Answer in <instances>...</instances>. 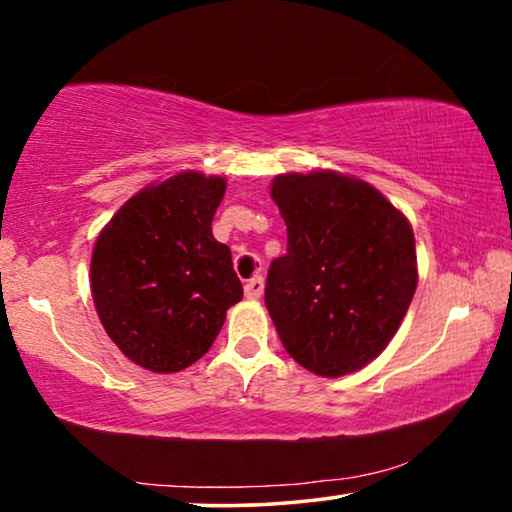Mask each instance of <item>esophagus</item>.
<instances>
[{"label": "esophagus", "instance_id": "1", "mask_svg": "<svg viewBox=\"0 0 512 512\" xmlns=\"http://www.w3.org/2000/svg\"><path fill=\"white\" fill-rule=\"evenodd\" d=\"M263 288H265V281L261 274H256V277H251L247 284H244V295H247L249 300H258L263 295Z\"/></svg>", "mask_w": 512, "mask_h": 512}]
</instances>
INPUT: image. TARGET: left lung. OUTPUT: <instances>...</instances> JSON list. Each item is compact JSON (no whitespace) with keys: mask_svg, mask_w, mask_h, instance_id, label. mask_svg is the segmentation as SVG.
<instances>
[{"mask_svg":"<svg viewBox=\"0 0 512 512\" xmlns=\"http://www.w3.org/2000/svg\"><path fill=\"white\" fill-rule=\"evenodd\" d=\"M288 249L265 307L286 353L309 372H358L395 337L418 286L409 219L372 184L335 170L272 180Z\"/></svg>","mask_w":512,"mask_h":512,"instance_id":"left-lung-1","label":"left lung"}]
</instances>
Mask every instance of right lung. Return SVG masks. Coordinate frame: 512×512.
I'll list each match as a JSON object with an SVG mask.
<instances>
[{"label":"right lung","mask_w":512,"mask_h":512,"mask_svg":"<svg viewBox=\"0 0 512 512\" xmlns=\"http://www.w3.org/2000/svg\"><path fill=\"white\" fill-rule=\"evenodd\" d=\"M224 191V177L184 170L138 191L96 238V314L117 348L150 372L173 374L203 358L242 300L231 249L212 235Z\"/></svg>","instance_id":"1"}]
</instances>
